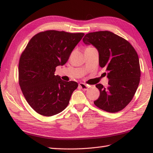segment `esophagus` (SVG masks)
<instances>
[{"label": "esophagus", "mask_w": 153, "mask_h": 153, "mask_svg": "<svg viewBox=\"0 0 153 153\" xmlns=\"http://www.w3.org/2000/svg\"><path fill=\"white\" fill-rule=\"evenodd\" d=\"M79 87H80L81 89L84 90V91H87L89 88V85H86L85 83H80L79 84Z\"/></svg>", "instance_id": "34e87169"}]
</instances>
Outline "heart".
<instances>
[{"label": "heart", "instance_id": "heart-1", "mask_svg": "<svg viewBox=\"0 0 153 153\" xmlns=\"http://www.w3.org/2000/svg\"><path fill=\"white\" fill-rule=\"evenodd\" d=\"M89 47H87V48H89Z\"/></svg>", "mask_w": 153, "mask_h": 153}]
</instances>
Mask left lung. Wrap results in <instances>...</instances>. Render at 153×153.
<instances>
[{"instance_id":"obj_1","label":"left lung","mask_w":153,"mask_h":153,"mask_svg":"<svg viewBox=\"0 0 153 153\" xmlns=\"http://www.w3.org/2000/svg\"><path fill=\"white\" fill-rule=\"evenodd\" d=\"M83 41L97 48L100 66L108 71V86L105 87L100 83L96 85L100 96L94 104L106 112L120 111L131 102L140 82L137 52L125 39L108 31L87 33Z\"/></svg>"}]
</instances>
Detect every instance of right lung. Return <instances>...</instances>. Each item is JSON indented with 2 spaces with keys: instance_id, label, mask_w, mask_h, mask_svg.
Wrapping results in <instances>:
<instances>
[{
  "instance_id": "right-lung-1",
  "label": "right lung",
  "mask_w": 153,
  "mask_h": 153,
  "mask_svg": "<svg viewBox=\"0 0 153 153\" xmlns=\"http://www.w3.org/2000/svg\"><path fill=\"white\" fill-rule=\"evenodd\" d=\"M84 35L42 31L31 39L22 52L18 66L19 85L29 105L39 114L54 116L69 104L78 84L64 82L54 72L56 66L66 63Z\"/></svg>"
}]
</instances>
